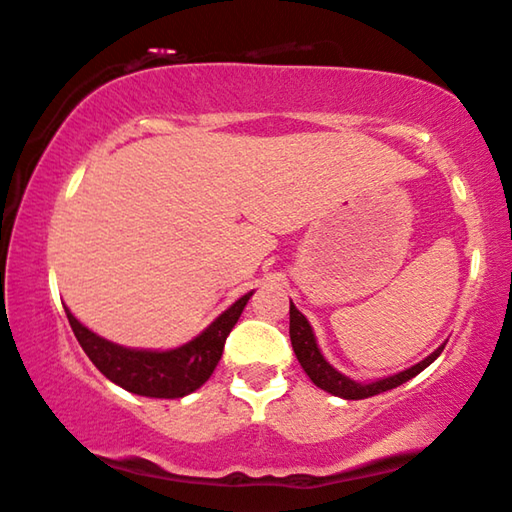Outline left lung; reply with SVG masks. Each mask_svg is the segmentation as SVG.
<instances>
[{"instance_id":"obj_1","label":"left lung","mask_w":512,"mask_h":512,"mask_svg":"<svg viewBox=\"0 0 512 512\" xmlns=\"http://www.w3.org/2000/svg\"><path fill=\"white\" fill-rule=\"evenodd\" d=\"M289 338H292V347L294 354L299 358L301 368L305 370V375L312 379V384L322 388V391L338 395V398L345 400H363V398H372V395H379L384 391H391V388L404 384L411 377H416L418 372H423L427 365L437 361V356L444 352V345H439L430 356H425L421 363L411 365V368L398 372V375L384 377V379H375L370 384H361V381L349 379L347 375H342L340 370H335L333 365L326 361L322 349L317 345L315 333H312V326L305 315H301L296 310V305L289 301Z\"/></svg>"}]
</instances>
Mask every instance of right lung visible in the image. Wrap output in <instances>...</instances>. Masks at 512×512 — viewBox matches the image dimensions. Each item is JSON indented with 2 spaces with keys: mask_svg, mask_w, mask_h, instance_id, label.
<instances>
[{
  "mask_svg": "<svg viewBox=\"0 0 512 512\" xmlns=\"http://www.w3.org/2000/svg\"><path fill=\"white\" fill-rule=\"evenodd\" d=\"M253 292L243 294L234 301L223 315L213 319L197 338L186 345L165 349H133L117 345L87 329L73 312L66 308L68 324L78 338L80 347L85 349L89 361L103 372L114 384L126 388L128 393L144 395V398H183L193 393L207 381L223 356V347L234 324L239 322L243 308Z\"/></svg>",
  "mask_w": 512,
  "mask_h": 512,
  "instance_id": "add662e5",
  "label": "right lung"
}]
</instances>
